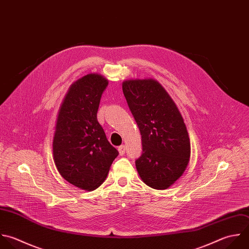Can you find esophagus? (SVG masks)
Here are the masks:
<instances>
[{
  "label": "esophagus",
  "instance_id": "esophagus-1",
  "mask_svg": "<svg viewBox=\"0 0 249 249\" xmlns=\"http://www.w3.org/2000/svg\"><path fill=\"white\" fill-rule=\"evenodd\" d=\"M125 151H126V146L125 145H121V146L118 147V152H119L120 155H124Z\"/></svg>",
  "mask_w": 249,
  "mask_h": 249
}]
</instances>
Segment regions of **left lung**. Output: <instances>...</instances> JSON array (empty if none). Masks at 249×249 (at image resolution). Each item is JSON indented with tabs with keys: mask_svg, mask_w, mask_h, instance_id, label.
<instances>
[{
	"mask_svg": "<svg viewBox=\"0 0 249 249\" xmlns=\"http://www.w3.org/2000/svg\"><path fill=\"white\" fill-rule=\"evenodd\" d=\"M122 90L142 135L138 174L147 186L167 189L183 175L190 160L183 117L166 89L153 78L124 80Z\"/></svg>",
	"mask_w": 249,
	"mask_h": 249,
	"instance_id": "obj_1",
	"label": "left lung"
}]
</instances>
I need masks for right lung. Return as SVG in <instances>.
<instances>
[{
    "label": "right lung",
    "mask_w": 249,
    "mask_h": 249,
    "mask_svg": "<svg viewBox=\"0 0 249 249\" xmlns=\"http://www.w3.org/2000/svg\"><path fill=\"white\" fill-rule=\"evenodd\" d=\"M108 80L88 73L69 88L58 111L53 137V160L61 177L85 191L107 178L118 151L107 140L97 120L102 94Z\"/></svg>",
    "instance_id": "obj_1"
}]
</instances>
